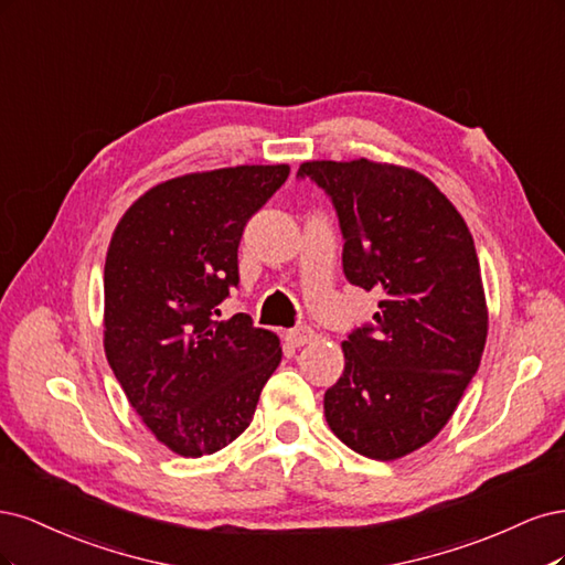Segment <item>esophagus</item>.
I'll return each mask as SVG.
<instances>
[{"instance_id":"1","label":"esophagus","mask_w":565,"mask_h":565,"mask_svg":"<svg viewBox=\"0 0 565 565\" xmlns=\"http://www.w3.org/2000/svg\"><path fill=\"white\" fill-rule=\"evenodd\" d=\"M286 340L294 344V348H302V344L315 340V331L309 326H296V329L286 331Z\"/></svg>"}]
</instances>
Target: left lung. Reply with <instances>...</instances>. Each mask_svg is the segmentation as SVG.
Returning a JSON list of instances; mask_svg holds the SVG:
<instances>
[{
	"mask_svg": "<svg viewBox=\"0 0 565 565\" xmlns=\"http://www.w3.org/2000/svg\"><path fill=\"white\" fill-rule=\"evenodd\" d=\"M342 234V271L380 298L342 342L344 371L323 394L338 439L373 460L431 441L477 375L488 312L475 239L431 180L411 169L305 161Z\"/></svg>",
	"mask_w": 565,
	"mask_h": 565,
	"instance_id": "obj_1",
	"label": "left lung"
}]
</instances>
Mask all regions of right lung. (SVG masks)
Returning a JSON list of instances; mask_svg holds the SVG:
<instances>
[{
	"mask_svg": "<svg viewBox=\"0 0 565 565\" xmlns=\"http://www.w3.org/2000/svg\"><path fill=\"white\" fill-rule=\"evenodd\" d=\"M288 173L279 163L167 180L124 213L107 248V361L142 423L185 458L250 425L281 361L275 333L244 312L221 321L217 305L239 286L246 223Z\"/></svg>",
	"mask_w": 565,
	"mask_h": 565,
	"instance_id": "obj_1",
	"label": "right lung"
}]
</instances>
